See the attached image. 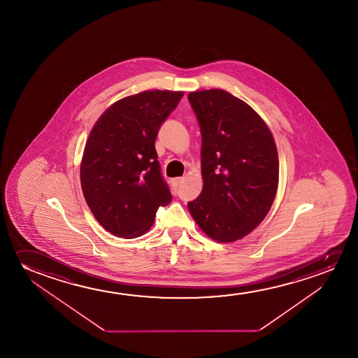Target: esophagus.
I'll return each instance as SVG.
<instances>
[{
	"label": "esophagus",
	"mask_w": 358,
	"mask_h": 358,
	"mask_svg": "<svg viewBox=\"0 0 358 358\" xmlns=\"http://www.w3.org/2000/svg\"><path fill=\"white\" fill-rule=\"evenodd\" d=\"M182 182H183V177L173 178V180H172V187H173V188H178V187L181 186Z\"/></svg>",
	"instance_id": "1"
}]
</instances>
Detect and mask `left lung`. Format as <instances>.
Segmentation results:
<instances>
[{
    "mask_svg": "<svg viewBox=\"0 0 358 358\" xmlns=\"http://www.w3.org/2000/svg\"><path fill=\"white\" fill-rule=\"evenodd\" d=\"M201 133V196L188 210L211 240L250 234L269 213L279 185L274 137L258 113L222 89L188 94Z\"/></svg>",
    "mask_w": 358,
    "mask_h": 358,
    "instance_id": "1",
    "label": "left lung"
}]
</instances>
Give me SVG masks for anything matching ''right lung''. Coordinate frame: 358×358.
Masks as SVG:
<instances>
[{"label": "right lung", "instance_id": "1", "mask_svg": "<svg viewBox=\"0 0 358 358\" xmlns=\"http://www.w3.org/2000/svg\"><path fill=\"white\" fill-rule=\"evenodd\" d=\"M183 92L145 90L113 103L90 131L80 162L84 198L110 234L136 238L172 196L155 150L159 128Z\"/></svg>", "mask_w": 358, "mask_h": 358}]
</instances>
